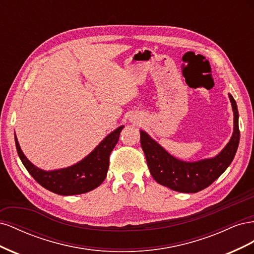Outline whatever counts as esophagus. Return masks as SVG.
I'll use <instances>...</instances> for the list:
<instances>
[{
    "instance_id": "esophagus-1",
    "label": "esophagus",
    "mask_w": 254,
    "mask_h": 254,
    "mask_svg": "<svg viewBox=\"0 0 254 254\" xmlns=\"http://www.w3.org/2000/svg\"><path fill=\"white\" fill-rule=\"evenodd\" d=\"M132 120H133V119H131V121H132Z\"/></svg>"
}]
</instances>
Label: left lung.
<instances>
[{"label": "left lung", "mask_w": 254, "mask_h": 254, "mask_svg": "<svg viewBox=\"0 0 254 254\" xmlns=\"http://www.w3.org/2000/svg\"><path fill=\"white\" fill-rule=\"evenodd\" d=\"M229 97L234 112V131L226 147L215 158L198 162H184L171 156L141 130V145L149 172L161 186L180 193H197L211 186L231 164L240 143V128L236 103L231 94Z\"/></svg>", "instance_id": "8db88e82"}]
</instances>
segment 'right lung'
Segmentation results:
<instances>
[{"instance_id":"right-lung-1","label":"right lung","mask_w":254,"mask_h":254,"mask_svg":"<svg viewBox=\"0 0 254 254\" xmlns=\"http://www.w3.org/2000/svg\"><path fill=\"white\" fill-rule=\"evenodd\" d=\"M123 128L124 126H121L107 135L104 141L80 162L52 172L42 171L30 163L22 152L16 134L14 141L23 165L41 187L58 195H78L96 189L105 180L109 168L110 153L120 139Z\"/></svg>"}]
</instances>
